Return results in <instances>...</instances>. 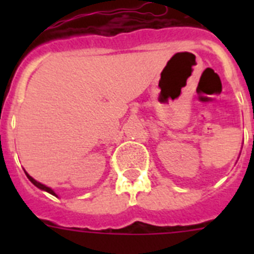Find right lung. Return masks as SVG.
Returning a JSON list of instances; mask_svg holds the SVG:
<instances>
[{
  "mask_svg": "<svg viewBox=\"0 0 254 254\" xmlns=\"http://www.w3.org/2000/svg\"><path fill=\"white\" fill-rule=\"evenodd\" d=\"M25 174H26V177H28V178H29V181H30L31 183H33V185L37 186V187H38V188H40V190H47V192H48V193H51V194H53V196H56V193H55V192H53V190H51V188L47 187V186H44V185H42V183H39V182H37V181H35L34 178H31V177L29 176V174H28V173H26V172H25Z\"/></svg>",
  "mask_w": 254,
  "mask_h": 254,
  "instance_id": "obj_1",
  "label": "right lung"
}]
</instances>
